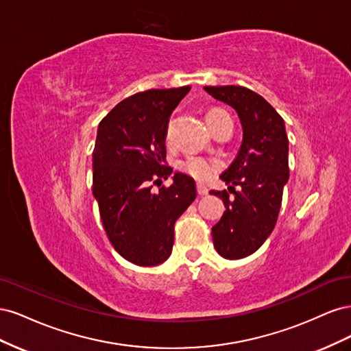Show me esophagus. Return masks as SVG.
I'll return each instance as SVG.
<instances>
[{"label":"esophagus","instance_id":"esophagus-1","mask_svg":"<svg viewBox=\"0 0 351 351\" xmlns=\"http://www.w3.org/2000/svg\"><path fill=\"white\" fill-rule=\"evenodd\" d=\"M197 195L199 196H206L208 195V187L204 184H197Z\"/></svg>","mask_w":351,"mask_h":351}]
</instances>
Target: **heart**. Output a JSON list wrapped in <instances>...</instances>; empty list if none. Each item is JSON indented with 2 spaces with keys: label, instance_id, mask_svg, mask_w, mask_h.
Segmentation results:
<instances>
[{
  "label": "heart",
  "instance_id": "b5f03b06",
  "mask_svg": "<svg viewBox=\"0 0 351 351\" xmlns=\"http://www.w3.org/2000/svg\"><path fill=\"white\" fill-rule=\"evenodd\" d=\"M222 112H226V111L221 108H214V110L208 111L205 115L208 127H210V124L214 123L217 117ZM178 168L182 169L183 173L189 174L190 177L199 180V182H205V180L210 178L218 171L219 164L217 161H214V159L204 158V156H187L186 159H183V161L178 164Z\"/></svg>",
  "mask_w": 351,
  "mask_h": 351
}]
</instances>
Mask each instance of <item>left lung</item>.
I'll list each match as a JSON object with an SVG mask.
<instances>
[{
  "mask_svg": "<svg viewBox=\"0 0 351 351\" xmlns=\"http://www.w3.org/2000/svg\"><path fill=\"white\" fill-rule=\"evenodd\" d=\"M204 89L234 108L243 127L239 154L221 174L228 190L210 192L226 206L212 227L214 246L222 258L241 259L256 252L277 224L289 182V137L281 115L256 92L232 84Z\"/></svg>",
  "mask_w": 351,
  "mask_h": 351,
  "instance_id": "left-lung-1",
  "label": "left lung"
}]
</instances>
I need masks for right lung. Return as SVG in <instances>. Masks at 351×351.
Wrapping results in <instances>:
<instances>
[{
	"label": "right lung",
	"mask_w": 351,
	"mask_h": 351,
	"mask_svg": "<svg viewBox=\"0 0 351 351\" xmlns=\"http://www.w3.org/2000/svg\"><path fill=\"white\" fill-rule=\"evenodd\" d=\"M190 86L151 89L123 99L98 125L92 154L93 187L105 232L124 259L155 267L171 254L174 224L196 199L192 177L167 165L169 115Z\"/></svg>",
	"instance_id": "right-lung-1"
}]
</instances>
